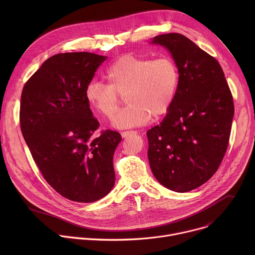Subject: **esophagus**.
<instances>
[{"instance_id": "1", "label": "esophagus", "mask_w": 255, "mask_h": 255, "mask_svg": "<svg viewBox=\"0 0 255 255\" xmlns=\"http://www.w3.org/2000/svg\"><path fill=\"white\" fill-rule=\"evenodd\" d=\"M134 133H135L134 131H123V132H121V136H122L123 138H126V137H128L129 135L134 134Z\"/></svg>"}]
</instances>
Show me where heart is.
Returning a JSON list of instances; mask_svg holds the SVG:
<instances>
[{"label": "heart", "instance_id": "1", "mask_svg": "<svg viewBox=\"0 0 255 255\" xmlns=\"http://www.w3.org/2000/svg\"><path fill=\"white\" fill-rule=\"evenodd\" d=\"M107 84L92 81L85 92L89 105L104 117L111 118L125 95L128 104L112 119L117 129H128L146 124L151 116L166 114L179 82L178 68L169 56L155 59L124 55L114 61L106 71Z\"/></svg>", "mask_w": 255, "mask_h": 255}]
</instances>
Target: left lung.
<instances>
[{
    "instance_id": "1",
    "label": "left lung",
    "mask_w": 255,
    "mask_h": 255,
    "mask_svg": "<svg viewBox=\"0 0 255 255\" xmlns=\"http://www.w3.org/2000/svg\"><path fill=\"white\" fill-rule=\"evenodd\" d=\"M175 61V98L159 125L147 131L148 160L165 188L186 193L208 181L228 147L234 116L231 91L221 65L186 36L157 35Z\"/></svg>"
}]
</instances>
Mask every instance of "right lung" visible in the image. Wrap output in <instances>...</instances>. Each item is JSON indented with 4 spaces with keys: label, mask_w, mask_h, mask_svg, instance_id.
Masks as SVG:
<instances>
[{
    "label": "right lung",
    "mask_w": 255,
    "mask_h": 255,
    "mask_svg": "<svg viewBox=\"0 0 255 255\" xmlns=\"http://www.w3.org/2000/svg\"><path fill=\"white\" fill-rule=\"evenodd\" d=\"M106 58L91 52L53 55L22 91L23 137L45 180L70 201H98L115 184L113 156L122 137L112 130L93 137L100 123L85 96Z\"/></svg>",
    "instance_id": "right-lung-1"
}]
</instances>
